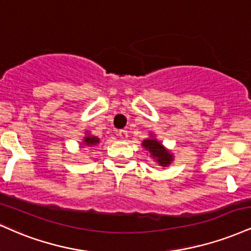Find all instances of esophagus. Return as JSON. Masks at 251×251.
Instances as JSON below:
<instances>
[{
	"instance_id": "obj_1",
	"label": "esophagus",
	"mask_w": 251,
	"mask_h": 251,
	"mask_svg": "<svg viewBox=\"0 0 251 251\" xmlns=\"http://www.w3.org/2000/svg\"><path fill=\"white\" fill-rule=\"evenodd\" d=\"M118 135H119V138L122 139V140H126V139H127V137H128L127 131H125V129H122V131H119Z\"/></svg>"
}]
</instances>
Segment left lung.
Listing matches in <instances>:
<instances>
[{
    "label": "left lung",
    "mask_w": 251,
    "mask_h": 251,
    "mask_svg": "<svg viewBox=\"0 0 251 251\" xmlns=\"http://www.w3.org/2000/svg\"><path fill=\"white\" fill-rule=\"evenodd\" d=\"M147 139H144L141 146L144 147L147 152L150 153V156L161 167H168L172 162L174 161V155L170 150L166 149L161 141H159L155 138V134L151 133Z\"/></svg>",
    "instance_id": "obj_1"
}]
</instances>
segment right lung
<instances>
[{"instance_id": "add662e5", "label": "right lung", "mask_w": 251, "mask_h": 251, "mask_svg": "<svg viewBox=\"0 0 251 251\" xmlns=\"http://www.w3.org/2000/svg\"><path fill=\"white\" fill-rule=\"evenodd\" d=\"M100 143V140H99L98 137H96V135H92L90 133L89 131L85 132V135H84L83 140H81V143H79V147L80 149H83V147H92L95 146V145Z\"/></svg>"}]
</instances>
